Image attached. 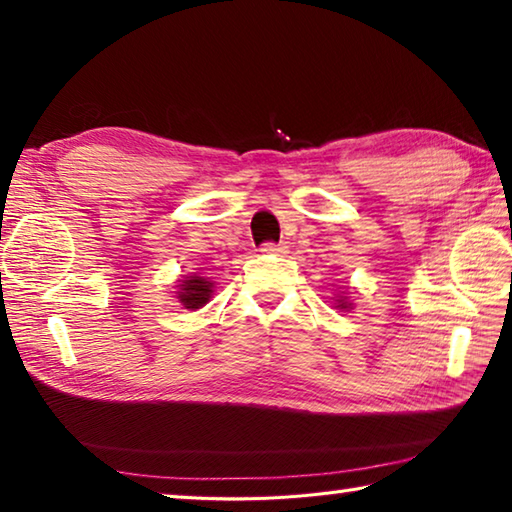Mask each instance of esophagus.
Segmentation results:
<instances>
[{"mask_svg": "<svg viewBox=\"0 0 512 512\" xmlns=\"http://www.w3.org/2000/svg\"><path fill=\"white\" fill-rule=\"evenodd\" d=\"M262 253H268V255H286L288 248L282 246V244H264V246H262Z\"/></svg>", "mask_w": 512, "mask_h": 512, "instance_id": "obj_1", "label": "esophagus"}]
</instances>
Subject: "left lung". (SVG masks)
Masks as SVG:
<instances>
[{
    "label": "left lung",
    "instance_id": "left-lung-1",
    "mask_svg": "<svg viewBox=\"0 0 512 512\" xmlns=\"http://www.w3.org/2000/svg\"><path fill=\"white\" fill-rule=\"evenodd\" d=\"M333 306H336V309H340V311H349V309H353V302L349 300V293L340 291L336 297H333Z\"/></svg>",
    "mask_w": 512,
    "mask_h": 512
}]
</instances>
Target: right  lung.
<instances>
[{
    "mask_svg": "<svg viewBox=\"0 0 512 512\" xmlns=\"http://www.w3.org/2000/svg\"><path fill=\"white\" fill-rule=\"evenodd\" d=\"M174 284L176 302L188 311L201 309V306H206L212 300V295H215V282H212L210 277H201L199 273L181 275Z\"/></svg>",
    "mask_w": 512,
    "mask_h": 512,
    "instance_id": "right-lung-1",
    "label": "right lung"
}]
</instances>
